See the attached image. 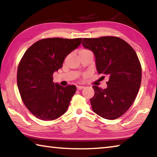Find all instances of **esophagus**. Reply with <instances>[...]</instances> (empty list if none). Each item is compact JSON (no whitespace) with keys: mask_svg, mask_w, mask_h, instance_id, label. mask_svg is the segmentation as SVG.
I'll return each mask as SVG.
<instances>
[{"mask_svg":"<svg viewBox=\"0 0 157 157\" xmlns=\"http://www.w3.org/2000/svg\"><path fill=\"white\" fill-rule=\"evenodd\" d=\"M84 86H77V89L78 90H81L82 89H84Z\"/></svg>","mask_w":157,"mask_h":157,"instance_id":"34e87169","label":"esophagus"}]
</instances>
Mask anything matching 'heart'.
Wrapping results in <instances>:
<instances>
[{
  "instance_id": "heart-1",
  "label": "heart",
  "mask_w": 157,
  "mask_h": 157,
  "mask_svg": "<svg viewBox=\"0 0 157 157\" xmlns=\"http://www.w3.org/2000/svg\"><path fill=\"white\" fill-rule=\"evenodd\" d=\"M86 50H84V49H83V50H81L79 52H82V51H86Z\"/></svg>"
}]
</instances>
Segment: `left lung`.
Listing matches in <instances>:
<instances>
[{"mask_svg":"<svg viewBox=\"0 0 157 157\" xmlns=\"http://www.w3.org/2000/svg\"><path fill=\"white\" fill-rule=\"evenodd\" d=\"M82 46L94 54L98 73L109 78L106 89L93 86L92 109L103 118H118L129 109L139 91L141 66L136 53L116 36L84 38Z\"/></svg>","mask_w":157,"mask_h":157,"instance_id":"1","label":"left lung"}]
</instances>
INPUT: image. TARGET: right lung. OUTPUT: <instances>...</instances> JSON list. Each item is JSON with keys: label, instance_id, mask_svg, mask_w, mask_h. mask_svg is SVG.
Instances as JSON below:
<instances>
[{"label": "right lung", "instance_id": "add662e5", "mask_svg": "<svg viewBox=\"0 0 157 157\" xmlns=\"http://www.w3.org/2000/svg\"><path fill=\"white\" fill-rule=\"evenodd\" d=\"M82 39H44L32 45L23 55L18 66V88L25 107L37 118L53 121L67 111L76 86L54 83L52 75L62 67L66 56L81 44Z\"/></svg>", "mask_w": 157, "mask_h": 157}]
</instances>
